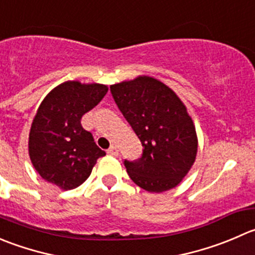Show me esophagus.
<instances>
[{
    "label": "esophagus",
    "instance_id": "esophagus-1",
    "mask_svg": "<svg viewBox=\"0 0 255 255\" xmlns=\"http://www.w3.org/2000/svg\"><path fill=\"white\" fill-rule=\"evenodd\" d=\"M107 152H108V154H111V155H115V157H117V155L120 154V152H118V148L116 147V145H111V147H110V149H108Z\"/></svg>",
    "mask_w": 255,
    "mask_h": 255
}]
</instances>
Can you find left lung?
<instances>
[{
  "instance_id": "left-lung-1",
  "label": "left lung",
  "mask_w": 255,
  "mask_h": 255,
  "mask_svg": "<svg viewBox=\"0 0 255 255\" xmlns=\"http://www.w3.org/2000/svg\"><path fill=\"white\" fill-rule=\"evenodd\" d=\"M115 102L143 145L142 157L125 160L128 175L150 193L177 187L196 162L198 137L177 93L149 76L111 86Z\"/></svg>"
}]
</instances>
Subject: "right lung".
I'll return each mask as SVG.
<instances>
[{"mask_svg":"<svg viewBox=\"0 0 255 255\" xmlns=\"http://www.w3.org/2000/svg\"><path fill=\"white\" fill-rule=\"evenodd\" d=\"M107 92V86L101 83L66 81L43 98L29 129L28 154L46 182L59 189H75L106 154L83 129L81 118Z\"/></svg>","mask_w":255,"mask_h":255,"instance_id":"add662e5","label":"right lung"}]
</instances>
